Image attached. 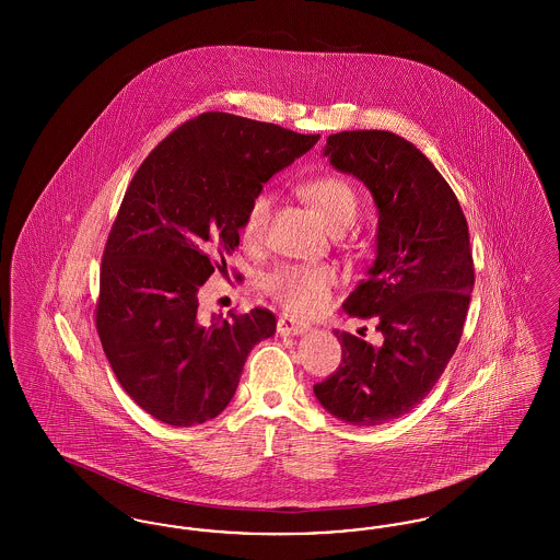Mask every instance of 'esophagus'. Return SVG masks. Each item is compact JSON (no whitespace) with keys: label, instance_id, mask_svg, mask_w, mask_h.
<instances>
[{"label":"esophagus","instance_id":"34e87169","mask_svg":"<svg viewBox=\"0 0 560 560\" xmlns=\"http://www.w3.org/2000/svg\"><path fill=\"white\" fill-rule=\"evenodd\" d=\"M277 331L283 334V336H290V334L292 336H300V334L308 331V323L283 315V317H279V320H277Z\"/></svg>","mask_w":560,"mask_h":560}]
</instances>
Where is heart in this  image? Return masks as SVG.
I'll list each match as a JSON object with an SVG mask.
<instances>
[{
    "label": "heart",
    "mask_w": 560,
    "mask_h": 560,
    "mask_svg": "<svg viewBox=\"0 0 560 560\" xmlns=\"http://www.w3.org/2000/svg\"><path fill=\"white\" fill-rule=\"evenodd\" d=\"M300 192L319 210L334 231H345L352 224L357 215V195L345 178L334 174L315 176L302 183ZM268 215L270 195L260 190L249 199L241 220V240L245 245L254 247L265 240ZM336 283L338 272L327 265H279L262 277L260 288L293 315H319L329 306Z\"/></svg>",
    "instance_id": "heart-1"
}]
</instances>
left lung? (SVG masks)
Returning <instances> with one entry per match:
<instances>
[{
  "mask_svg": "<svg viewBox=\"0 0 560 560\" xmlns=\"http://www.w3.org/2000/svg\"><path fill=\"white\" fill-rule=\"evenodd\" d=\"M323 155L377 206L375 262L345 311L377 317L384 342L336 331L342 363L313 390L338 420L377 427L424 399L459 345L475 285L468 222L439 170L397 133H331Z\"/></svg>",
  "mask_w": 560,
  "mask_h": 560,
  "instance_id": "1",
  "label": "left lung"
}]
</instances>
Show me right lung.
Returning <instances> with one entry per match:
<instances>
[{
	"mask_svg": "<svg viewBox=\"0 0 560 560\" xmlns=\"http://www.w3.org/2000/svg\"><path fill=\"white\" fill-rule=\"evenodd\" d=\"M231 113L178 126L133 174L110 226L96 329L124 390L170 427L215 418L249 350L275 334L267 308L199 319V290L240 245L243 212L272 174L315 147Z\"/></svg>",
	"mask_w": 560,
	"mask_h": 560,
	"instance_id": "add662e5",
	"label": "right lung"
}]
</instances>
